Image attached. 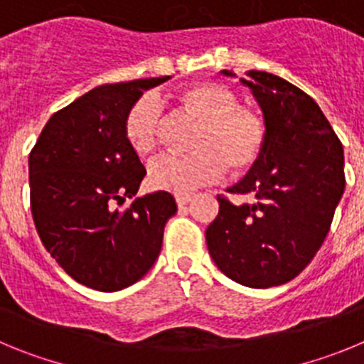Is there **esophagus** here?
Instances as JSON below:
<instances>
[{"mask_svg":"<svg viewBox=\"0 0 364 364\" xmlns=\"http://www.w3.org/2000/svg\"><path fill=\"white\" fill-rule=\"evenodd\" d=\"M189 200H191V197H189V195H176V197H175V202H176V205H178V208L186 205Z\"/></svg>","mask_w":364,"mask_h":364,"instance_id":"34e87169","label":"esophagus"}]
</instances>
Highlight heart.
I'll use <instances>...</instances> for the list:
<instances>
[{
    "label": "heart",
    "mask_w": 364,
    "mask_h": 364,
    "mask_svg": "<svg viewBox=\"0 0 364 364\" xmlns=\"http://www.w3.org/2000/svg\"><path fill=\"white\" fill-rule=\"evenodd\" d=\"M180 105L197 118L193 153L160 154L149 164L147 182L159 191L186 193L211 184L222 175L246 171L259 160L266 144V125L252 109L240 107L239 96L222 83H198L178 95ZM160 104L146 95L124 118V136L131 149L147 154L156 146Z\"/></svg>",
    "instance_id": "heart-1"
}]
</instances>
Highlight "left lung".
I'll return each instance as SVG.
<instances>
[{
    "label": "left lung",
    "instance_id": "left-lung-1",
    "mask_svg": "<svg viewBox=\"0 0 364 364\" xmlns=\"http://www.w3.org/2000/svg\"><path fill=\"white\" fill-rule=\"evenodd\" d=\"M233 76L230 70H222ZM266 125L259 160L233 195H218V215L205 230L215 264L231 281L269 288L291 281L323 246L345 191V154L319 105L294 83L264 70H250Z\"/></svg>",
    "mask_w": 364,
    "mask_h": 364
}]
</instances>
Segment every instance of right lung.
I'll return each instance as SVG.
<instances>
[{
	"label": "right lung",
	"mask_w": 364,
	"mask_h": 364,
	"mask_svg": "<svg viewBox=\"0 0 364 364\" xmlns=\"http://www.w3.org/2000/svg\"><path fill=\"white\" fill-rule=\"evenodd\" d=\"M169 80L100 85L54 112L28 154L31 211L45 250L70 277L118 291L149 272L162 250L171 193L134 198L146 176L124 136V118L142 91Z\"/></svg>",
	"instance_id": "right-lung-1"
}]
</instances>
